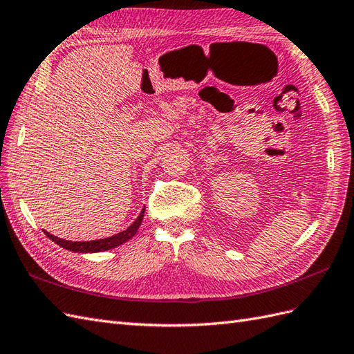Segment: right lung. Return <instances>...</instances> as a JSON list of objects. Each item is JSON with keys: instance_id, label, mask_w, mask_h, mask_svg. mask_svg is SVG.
Segmentation results:
<instances>
[{"instance_id": "add662e5", "label": "right lung", "mask_w": 354, "mask_h": 354, "mask_svg": "<svg viewBox=\"0 0 354 354\" xmlns=\"http://www.w3.org/2000/svg\"><path fill=\"white\" fill-rule=\"evenodd\" d=\"M143 215H145V207L140 211L139 216L136 218V221L130 225L129 229H125L120 233L113 234V236H109V238H104V239H97V241H80V242H73V241H66V239H61V238H57L53 236V234L46 233V236L49 239H52L53 242L57 243V245L66 248L68 251H75V252H100V251H107V250H112V248H116L122 245V243H125L127 241H130L136 233H138L140 224H142V220H143Z\"/></svg>"}]
</instances>
